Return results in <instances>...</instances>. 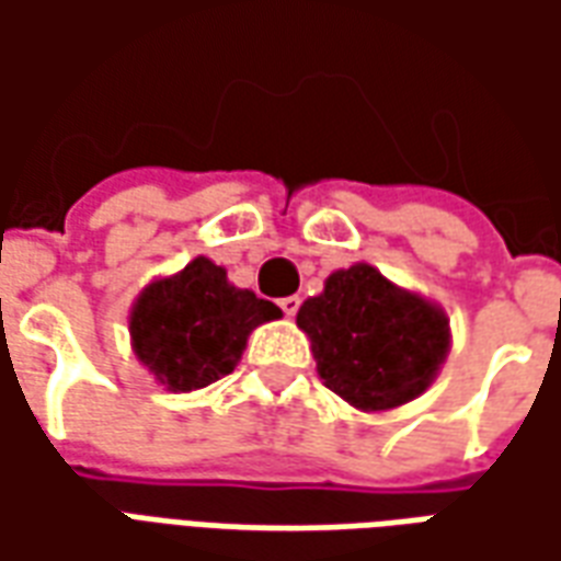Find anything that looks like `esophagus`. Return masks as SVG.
I'll use <instances>...</instances> for the list:
<instances>
[{"mask_svg":"<svg viewBox=\"0 0 561 561\" xmlns=\"http://www.w3.org/2000/svg\"><path fill=\"white\" fill-rule=\"evenodd\" d=\"M279 309H282V312H285V316H288V318L297 316V309H300V297H297V294H291V297H282V300H279Z\"/></svg>","mask_w":561,"mask_h":561,"instance_id":"obj_1","label":"esophagus"}]
</instances>
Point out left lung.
Instances as JSON below:
<instances>
[{
	"label": "left lung",
	"instance_id": "left-lung-1",
	"mask_svg": "<svg viewBox=\"0 0 561 561\" xmlns=\"http://www.w3.org/2000/svg\"><path fill=\"white\" fill-rule=\"evenodd\" d=\"M297 324L309 333L318 373L333 393L364 412L397 409L430 388L447 354V318L400 291L376 267L336 270L309 297Z\"/></svg>",
	"mask_w": 561,
	"mask_h": 561
}]
</instances>
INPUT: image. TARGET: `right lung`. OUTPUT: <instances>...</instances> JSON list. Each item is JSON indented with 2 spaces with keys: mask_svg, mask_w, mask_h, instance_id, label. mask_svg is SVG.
Listing matches in <instances>:
<instances>
[{
  "mask_svg": "<svg viewBox=\"0 0 561 561\" xmlns=\"http://www.w3.org/2000/svg\"><path fill=\"white\" fill-rule=\"evenodd\" d=\"M279 316V306L233 288L225 270L195 257L183 273L140 294L128 328L149 373L185 393L233 373L249 333Z\"/></svg>",
  "mask_w": 561,
  "mask_h": 561,
  "instance_id": "add662e5",
  "label": "right lung"
}]
</instances>
